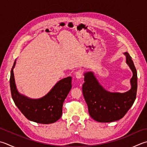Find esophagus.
Here are the masks:
<instances>
[{"label": "esophagus", "mask_w": 147, "mask_h": 147, "mask_svg": "<svg viewBox=\"0 0 147 147\" xmlns=\"http://www.w3.org/2000/svg\"><path fill=\"white\" fill-rule=\"evenodd\" d=\"M83 75V73L82 70H78L76 72V77L78 79L82 78Z\"/></svg>", "instance_id": "34e87169"}]
</instances>
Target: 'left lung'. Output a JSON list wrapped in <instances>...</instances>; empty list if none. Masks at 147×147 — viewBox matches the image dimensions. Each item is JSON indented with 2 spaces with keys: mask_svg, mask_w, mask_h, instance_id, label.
I'll return each mask as SVG.
<instances>
[{
  "mask_svg": "<svg viewBox=\"0 0 147 147\" xmlns=\"http://www.w3.org/2000/svg\"><path fill=\"white\" fill-rule=\"evenodd\" d=\"M126 62L133 73L131 88L124 93L109 92L99 85L93 73H85L83 95L92 119L99 122L117 121L125 115L136 97L137 71L130 55L125 52Z\"/></svg>",
  "mask_w": 147,
  "mask_h": 147,
  "instance_id": "1",
  "label": "left lung"
}]
</instances>
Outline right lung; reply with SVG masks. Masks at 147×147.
<instances>
[{
  "label": "right lung",
  "mask_w": 147,
  "mask_h": 147,
  "mask_svg": "<svg viewBox=\"0 0 147 147\" xmlns=\"http://www.w3.org/2000/svg\"><path fill=\"white\" fill-rule=\"evenodd\" d=\"M11 71L10 88L14 104L28 120L43 124L54 123L62 116V106L72 87L71 77L62 79L42 98L31 99L20 95L14 83L13 68Z\"/></svg>",
  "instance_id": "obj_1"
}]
</instances>
